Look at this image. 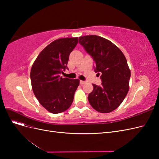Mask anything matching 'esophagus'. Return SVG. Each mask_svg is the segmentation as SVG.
<instances>
[{
  "instance_id": "esophagus-1",
  "label": "esophagus",
  "mask_w": 159,
  "mask_h": 159,
  "mask_svg": "<svg viewBox=\"0 0 159 159\" xmlns=\"http://www.w3.org/2000/svg\"><path fill=\"white\" fill-rule=\"evenodd\" d=\"M80 84H81V85H83V84H84L85 83V81H82V80H80Z\"/></svg>"
}]
</instances>
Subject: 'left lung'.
<instances>
[{"mask_svg":"<svg viewBox=\"0 0 159 159\" xmlns=\"http://www.w3.org/2000/svg\"><path fill=\"white\" fill-rule=\"evenodd\" d=\"M79 42L92 57L95 71L102 74V85L93 84L89 102L98 112H111L121 105L129 91L131 71L126 57L117 46L103 37L81 36Z\"/></svg>","mask_w":159,"mask_h":159,"instance_id":"8db88e82","label":"left lung"}]
</instances>
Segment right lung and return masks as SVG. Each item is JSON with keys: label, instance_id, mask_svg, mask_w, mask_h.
Listing matches in <instances>:
<instances>
[{"label": "right lung", "instance_id": "obj_1", "mask_svg": "<svg viewBox=\"0 0 159 159\" xmlns=\"http://www.w3.org/2000/svg\"><path fill=\"white\" fill-rule=\"evenodd\" d=\"M78 42V37L53 41L32 64L30 79L33 92L39 103L52 113L65 111L73 102L80 80L62 78L60 74L68 68L70 54Z\"/></svg>", "mask_w": 159, "mask_h": 159}]
</instances>
